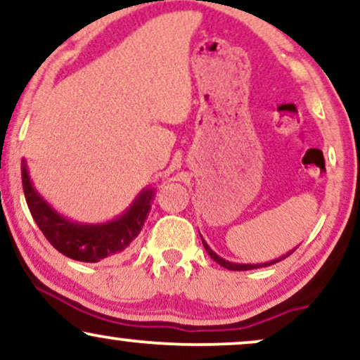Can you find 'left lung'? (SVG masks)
<instances>
[{"mask_svg":"<svg viewBox=\"0 0 360 360\" xmlns=\"http://www.w3.org/2000/svg\"><path fill=\"white\" fill-rule=\"evenodd\" d=\"M201 241H202V246H205V250L207 251V255H210V257L213 258L214 262L218 263V265H221V266L228 268V270H233V271H245V270H253V268L270 266V265H274V263H278V262H281V259H285V258L288 257V255H292L293 251L297 250V248H293L292 251H288V253H285L283 257H280V258H275V259H271V262H265V263H253V265H251V263H233V262H228V259H224V258H221V257H218V255H216L214 251L211 250L210 246H207L206 241L202 240V236H201Z\"/></svg>","mask_w":360,"mask_h":360,"instance_id":"obj_1","label":"left lung"}]
</instances>
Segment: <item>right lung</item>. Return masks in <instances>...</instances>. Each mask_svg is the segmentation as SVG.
<instances>
[{
    "label": "right lung",
    "instance_id": "add662e5",
    "mask_svg": "<svg viewBox=\"0 0 360 360\" xmlns=\"http://www.w3.org/2000/svg\"><path fill=\"white\" fill-rule=\"evenodd\" d=\"M21 183L30 213L46 240L65 257L86 263H97L127 250L142 231L149 216L150 201L154 199V189L146 188L137 194L132 205L112 221L77 223L55 211L34 189L25 159H21Z\"/></svg>",
    "mask_w": 360,
    "mask_h": 360
}]
</instances>
